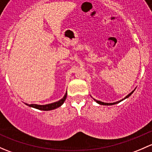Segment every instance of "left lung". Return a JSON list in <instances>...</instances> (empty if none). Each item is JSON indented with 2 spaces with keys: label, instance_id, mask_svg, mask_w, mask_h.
<instances>
[{
  "label": "left lung",
  "instance_id": "obj_1",
  "mask_svg": "<svg viewBox=\"0 0 152 152\" xmlns=\"http://www.w3.org/2000/svg\"><path fill=\"white\" fill-rule=\"evenodd\" d=\"M135 90V89H134L133 91H132V92H131V93H129V94L127 95V96H125L124 98V99H122L121 100H120V101H118V102H113V103H107V102H101V101H99V100H96V99H94V100L95 102H96L98 103V104H102V105H112V104H118V103H119L120 102H121V101H123L124 99H126V98H128L129 97V96H131V94H132V93H133L134 92V91Z\"/></svg>",
  "mask_w": 152,
  "mask_h": 152
}]
</instances>
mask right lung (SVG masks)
<instances>
[{
	"label": "right lung",
	"instance_id": "obj_1",
	"mask_svg": "<svg viewBox=\"0 0 152 152\" xmlns=\"http://www.w3.org/2000/svg\"><path fill=\"white\" fill-rule=\"evenodd\" d=\"M66 96H67V92H66L64 97L62 98L61 99L59 100V101L56 102L50 103V104H43V105H42V104H27V103H25V104H26V105L29 106V107H34V108L38 109V110H54V109L61 106L62 104H64V102L66 98Z\"/></svg>",
	"mask_w": 152,
	"mask_h": 152
}]
</instances>
